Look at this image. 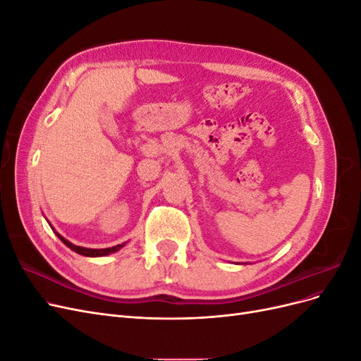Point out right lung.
<instances>
[{
  "label": "right lung",
  "mask_w": 361,
  "mask_h": 361,
  "mask_svg": "<svg viewBox=\"0 0 361 361\" xmlns=\"http://www.w3.org/2000/svg\"><path fill=\"white\" fill-rule=\"evenodd\" d=\"M57 236L61 239V243L64 245H68L71 250L75 251V253H78L81 256H87V257H99V256H106V255H110V253H116V251H118L120 248H122L126 244V243H123V244H118V245H114V247H110V248H85V247H80V245H75V244L69 243L68 239H64L59 233H57Z\"/></svg>",
  "instance_id": "1"
}]
</instances>
